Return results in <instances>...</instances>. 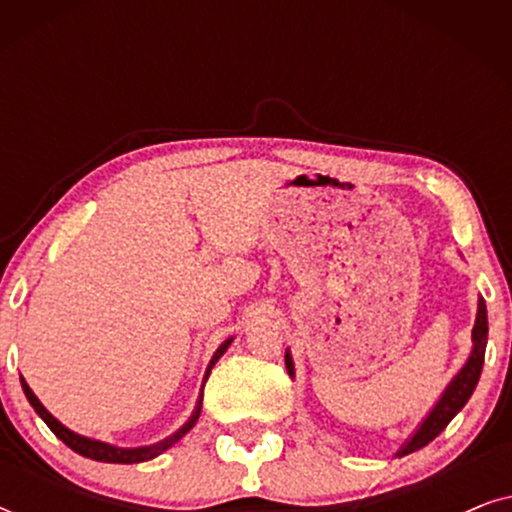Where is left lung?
Returning a JSON list of instances; mask_svg holds the SVG:
<instances>
[{"label":"left lung","instance_id":"1","mask_svg":"<svg viewBox=\"0 0 512 512\" xmlns=\"http://www.w3.org/2000/svg\"><path fill=\"white\" fill-rule=\"evenodd\" d=\"M473 342H475V345H473L471 359H468L466 366L459 370V375L454 377V380L450 382V387L445 389L443 398H440L431 415L426 417V422L419 426V431L415 433V436H412L408 445H403V450L398 454H410L415 450H422L424 445H429L431 440L436 438L438 433L452 422V417L457 415L461 408H464L468 398H471L475 384H478V380H480L482 363H485V345H487V307H485V300H480V305H478V319H475V326H473ZM286 368H289V375H293V363H291L289 354H286Z\"/></svg>","mask_w":512,"mask_h":512}]
</instances>
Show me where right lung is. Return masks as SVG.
I'll return each instance as SVG.
<instances>
[{
  "mask_svg": "<svg viewBox=\"0 0 512 512\" xmlns=\"http://www.w3.org/2000/svg\"><path fill=\"white\" fill-rule=\"evenodd\" d=\"M228 345H230V340L228 342H223V345L216 349V354H214V359L209 361V368H207V375H209V370H212V366L216 361L221 359V354L226 352L228 349ZM207 380V377H205ZM20 384H23V391H25V396H27V401L32 403V408L37 410V415L44 419V422L48 424V429H51L55 436H58L62 443H65L67 447H72L74 452H79V454H83V457H88V459H95V461H107V464H139V461H146V459H153V457H158V454H163L167 447H170L172 443H177V440L184 436V433L191 429V426L195 424V419H198V415H200V405H198V410H195V415L191 417V422H188L184 429H179L177 433H174L172 438H167V440H163V443H158V445H151V447H137V450H121V447H111V445H107V443H100V440H90V438H83V436H76V433H72L69 429H65V426H62L58 419H55L51 412H48L44 405L39 403V398L32 394V389L27 387V382L23 380V377H20ZM202 401V398H200Z\"/></svg>",
  "mask_w": 512,
  "mask_h": 512,
  "instance_id": "add662e5",
  "label": "right lung"
}]
</instances>
